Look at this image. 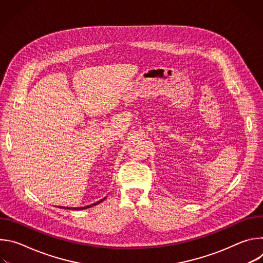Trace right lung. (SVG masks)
Here are the masks:
<instances>
[{"label": "right lung", "instance_id": "add662e5", "mask_svg": "<svg viewBox=\"0 0 263 263\" xmlns=\"http://www.w3.org/2000/svg\"><path fill=\"white\" fill-rule=\"evenodd\" d=\"M105 199H106V198H104V199H102V200L98 201V202H97V203H95V204H91V205H88V206H85V207H80V208H78V207H77V208H72V209H73V210H80V209H86V208H89V207H92V206H96V205L100 204V203H101V202H103V201H104ZM60 208H61V207H60ZM65 209H70V208H68V207H67V208H65Z\"/></svg>", "mask_w": 263, "mask_h": 263}]
</instances>
